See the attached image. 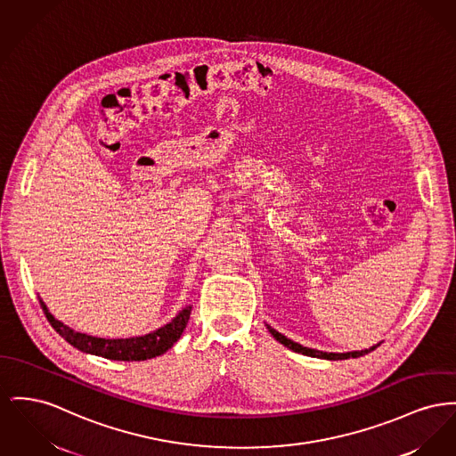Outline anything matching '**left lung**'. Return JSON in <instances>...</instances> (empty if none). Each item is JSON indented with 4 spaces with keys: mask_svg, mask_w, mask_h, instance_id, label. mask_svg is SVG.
Returning <instances> with one entry per match:
<instances>
[{
    "mask_svg": "<svg viewBox=\"0 0 456 456\" xmlns=\"http://www.w3.org/2000/svg\"><path fill=\"white\" fill-rule=\"evenodd\" d=\"M268 332L281 343V345H284L286 348L293 349L296 353H301V354H306V356H314V358H323V360H346V358H358V356H363V354H367V353H370V351H374L377 346H380V343L379 345H375L372 348L369 349H362V351H349V353H325V351H319V349H312V348H305V346H301V345H297L295 341H291V339H288L286 336H282L281 332H277L275 329H272L270 325H267Z\"/></svg>",
    "mask_w": 456,
    "mask_h": 456,
    "instance_id": "8db88e82",
    "label": "left lung"
}]
</instances>
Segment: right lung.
Segmentation results:
<instances>
[{
  "label": "right lung",
  "instance_id": "right-lung-1",
  "mask_svg": "<svg viewBox=\"0 0 456 456\" xmlns=\"http://www.w3.org/2000/svg\"><path fill=\"white\" fill-rule=\"evenodd\" d=\"M39 303L52 327L69 345L81 349L84 353H91L96 356H103L108 360H118V362H141V360L160 356L179 341L191 315V306H186L172 321L150 334L127 338V339H105V338H94V336L76 332L65 323L56 321L43 299H39Z\"/></svg>",
  "mask_w": 456,
  "mask_h": 456
}]
</instances>
